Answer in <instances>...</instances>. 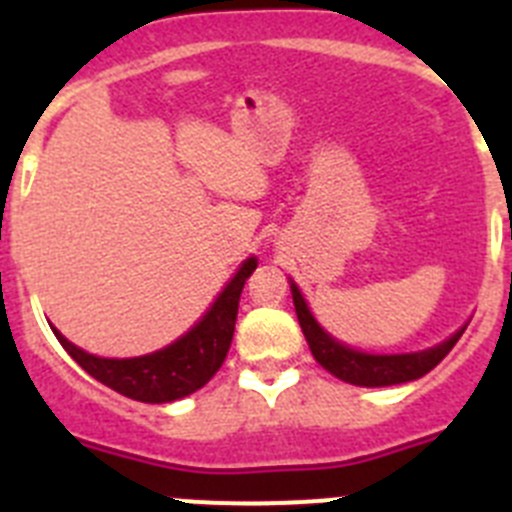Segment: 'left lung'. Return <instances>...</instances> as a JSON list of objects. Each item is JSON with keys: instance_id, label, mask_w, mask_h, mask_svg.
Segmentation results:
<instances>
[{"instance_id": "left-lung-1", "label": "left lung", "mask_w": 512, "mask_h": 512, "mask_svg": "<svg viewBox=\"0 0 512 512\" xmlns=\"http://www.w3.org/2000/svg\"><path fill=\"white\" fill-rule=\"evenodd\" d=\"M289 289H292V300H295L297 320L307 338L312 356L323 366L325 372L338 377L341 382L356 384V387H392V384H405L420 379L428 374L441 359L449 354L461 333L467 330V323L461 325L456 333H451L446 341L436 343L423 351H408V354H372V351H361V348L348 346V343L338 341L336 336H330L328 330L318 323V318L312 315L310 305H307L305 295L295 284V279H289Z\"/></svg>"}]
</instances>
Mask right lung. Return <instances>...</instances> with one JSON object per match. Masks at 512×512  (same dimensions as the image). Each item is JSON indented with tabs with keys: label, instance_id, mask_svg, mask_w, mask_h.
I'll use <instances>...</instances> for the list:
<instances>
[{
	"label": "right lung",
	"instance_id": "add662e5",
	"mask_svg": "<svg viewBox=\"0 0 512 512\" xmlns=\"http://www.w3.org/2000/svg\"><path fill=\"white\" fill-rule=\"evenodd\" d=\"M259 266L256 256H248L233 277L228 279L220 295L215 297L207 312L192 328L171 341L169 346L151 351L143 356H130V359H107V356L89 354L61 330L51 325L58 343L69 351L71 359L92 374L97 382L107 384L110 390L130 397L138 402H174L192 392L202 390L215 372L223 366L228 356L230 341H233L235 318H238V300H241L243 284L251 277L253 269Z\"/></svg>",
	"mask_w": 512,
	"mask_h": 512
}]
</instances>
